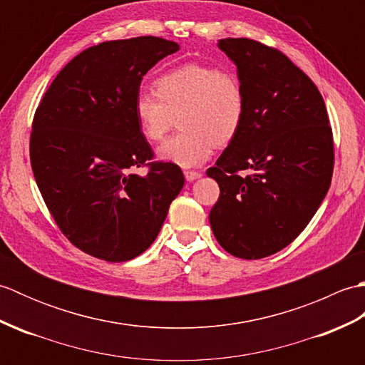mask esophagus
I'll use <instances>...</instances> for the list:
<instances>
[{
    "label": "esophagus",
    "mask_w": 365,
    "mask_h": 365,
    "mask_svg": "<svg viewBox=\"0 0 365 365\" xmlns=\"http://www.w3.org/2000/svg\"><path fill=\"white\" fill-rule=\"evenodd\" d=\"M185 177H187L188 182H195L197 178L202 177V174L197 173V170H185Z\"/></svg>",
    "instance_id": "obj_1"
}]
</instances>
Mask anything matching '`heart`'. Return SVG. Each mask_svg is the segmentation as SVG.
Returning a JSON list of instances; mask_svg holds the SVG:
<instances>
[{"mask_svg": "<svg viewBox=\"0 0 365 365\" xmlns=\"http://www.w3.org/2000/svg\"><path fill=\"white\" fill-rule=\"evenodd\" d=\"M145 139L161 141L178 114L177 135L163 143L161 161L182 168L202 165L215 145L232 143L242 130L246 98L238 76L210 64L187 63L161 73L153 91L141 89L133 103Z\"/></svg>", "mask_w": 365, "mask_h": 365, "instance_id": "heart-1", "label": "heart"}]
</instances>
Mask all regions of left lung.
Returning <instances> with one entry per match:
<instances>
[{
	"instance_id": "1",
	"label": "left lung",
	"mask_w": 365,
	"mask_h": 365,
	"mask_svg": "<svg viewBox=\"0 0 365 365\" xmlns=\"http://www.w3.org/2000/svg\"><path fill=\"white\" fill-rule=\"evenodd\" d=\"M218 45L237 67L246 113L207 170L221 190L208 220L229 254L262 259L289 246L319 210L334 168L332 131L319 89L285 54L243 37Z\"/></svg>"
}]
</instances>
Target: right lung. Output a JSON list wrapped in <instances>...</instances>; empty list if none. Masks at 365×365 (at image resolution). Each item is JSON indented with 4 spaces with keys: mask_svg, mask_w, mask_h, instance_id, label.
<instances>
[{
    "mask_svg": "<svg viewBox=\"0 0 365 365\" xmlns=\"http://www.w3.org/2000/svg\"><path fill=\"white\" fill-rule=\"evenodd\" d=\"M180 50L161 37L103 42L75 56L38 105L29 155L37 187L63 234L106 262L138 257L160 234L185 177L152 163L133 103L143 76Z\"/></svg>",
    "mask_w": 365,
    "mask_h": 365,
    "instance_id": "add662e5",
    "label": "right lung"
}]
</instances>
